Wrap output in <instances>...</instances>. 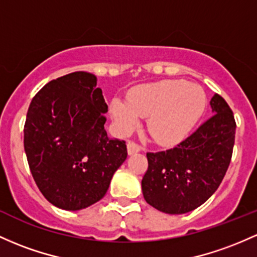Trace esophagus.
Here are the masks:
<instances>
[{
    "mask_svg": "<svg viewBox=\"0 0 257 257\" xmlns=\"http://www.w3.org/2000/svg\"><path fill=\"white\" fill-rule=\"evenodd\" d=\"M126 149H128L129 155H134L142 150V148H140V146L138 145V144H135L134 142H129L128 144H126Z\"/></svg>",
    "mask_w": 257,
    "mask_h": 257,
    "instance_id": "obj_1",
    "label": "esophagus"
}]
</instances>
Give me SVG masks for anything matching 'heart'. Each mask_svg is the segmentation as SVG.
I'll list each match as a JSON object with an SVG mask.
<instances>
[{"label": "heart", "instance_id": "heart-1", "mask_svg": "<svg viewBox=\"0 0 257 257\" xmlns=\"http://www.w3.org/2000/svg\"><path fill=\"white\" fill-rule=\"evenodd\" d=\"M206 107L201 87L185 80L168 79L140 84L126 95V101L114 97L109 112L120 134H128L146 118V129L155 143L176 145L187 138Z\"/></svg>", "mask_w": 257, "mask_h": 257}]
</instances>
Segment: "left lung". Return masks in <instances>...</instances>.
<instances>
[{"label":"left lung","mask_w":257,"mask_h":257,"mask_svg":"<svg viewBox=\"0 0 257 257\" xmlns=\"http://www.w3.org/2000/svg\"><path fill=\"white\" fill-rule=\"evenodd\" d=\"M212 115L176 148L148 152L144 199L161 212L182 215L201 206L217 190L230 163L235 120L218 94L210 101Z\"/></svg>","instance_id":"left-lung-1"}]
</instances>
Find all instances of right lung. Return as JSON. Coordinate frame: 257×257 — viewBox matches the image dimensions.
Masks as SVG:
<instances>
[{
  "label": "right lung",
  "instance_id": "1",
  "mask_svg": "<svg viewBox=\"0 0 257 257\" xmlns=\"http://www.w3.org/2000/svg\"><path fill=\"white\" fill-rule=\"evenodd\" d=\"M97 78L74 72L51 80L34 96L24 125L33 178L56 207L78 211L105 196L126 159L125 142L105 131L107 103Z\"/></svg>",
  "mask_w": 257,
  "mask_h": 257
}]
</instances>
